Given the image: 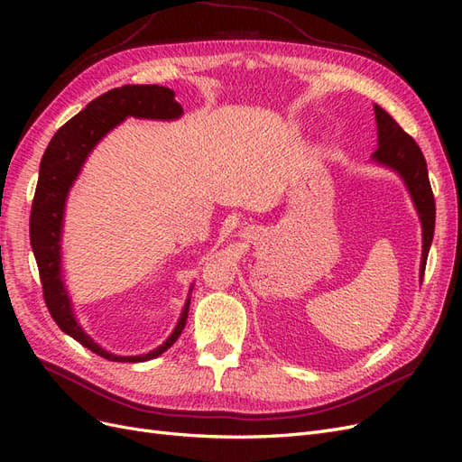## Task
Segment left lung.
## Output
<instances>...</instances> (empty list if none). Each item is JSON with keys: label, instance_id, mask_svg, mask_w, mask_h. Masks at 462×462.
Segmentation results:
<instances>
[{"label": "left lung", "instance_id": "1", "mask_svg": "<svg viewBox=\"0 0 462 462\" xmlns=\"http://www.w3.org/2000/svg\"><path fill=\"white\" fill-rule=\"evenodd\" d=\"M377 125V150L372 153V162L395 171L404 187H407L412 204L420 217L422 226V260H420V282L426 270V260L436 227V202L428 179V167L422 150L418 148L414 138L404 133L399 123L385 109L374 104Z\"/></svg>", "mask_w": 462, "mask_h": 462}]
</instances>
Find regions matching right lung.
<instances>
[{
	"mask_svg": "<svg viewBox=\"0 0 462 462\" xmlns=\"http://www.w3.org/2000/svg\"><path fill=\"white\" fill-rule=\"evenodd\" d=\"M180 116H183V107L175 100V92L171 88L158 85H125L97 96L80 114L69 119L53 134L40 162L38 185L31 212V245L38 263L46 306L61 331L71 335L75 341L90 348L92 353L114 362H146L165 353L179 339L187 324L192 285L175 329L160 346L152 348L146 355L134 356H119L106 351L79 324L71 297H69L63 282L61 233L67 197L90 152L125 119L173 121Z\"/></svg>",
	"mask_w": 462,
	"mask_h": 462,
	"instance_id": "right-lung-1",
	"label": "right lung"
}]
</instances>
